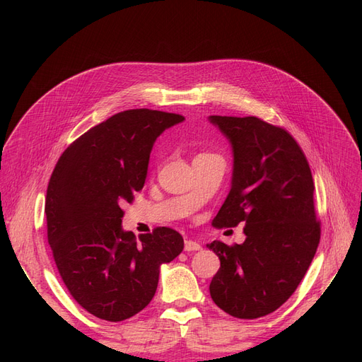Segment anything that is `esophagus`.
I'll return each instance as SVG.
<instances>
[{"label": "esophagus", "mask_w": 362, "mask_h": 362, "mask_svg": "<svg viewBox=\"0 0 362 362\" xmlns=\"http://www.w3.org/2000/svg\"><path fill=\"white\" fill-rule=\"evenodd\" d=\"M201 245L198 242H194V240H185L184 243V250L185 252H193V250H199Z\"/></svg>", "instance_id": "obj_1"}]
</instances>
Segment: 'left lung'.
<instances>
[{"mask_svg":"<svg viewBox=\"0 0 362 362\" xmlns=\"http://www.w3.org/2000/svg\"><path fill=\"white\" fill-rule=\"evenodd\" d=\"M233 148L231 190L216 228L245 223L246 240L206 245L221 259L210 284L218 308L237 319L276 311L298 288L320 242L310 164L290 133L255 116H210Z\"/></svg>","mask_w":362,"mask_h":362,"instance_id":"1","label":"left lung"}]
</instances>
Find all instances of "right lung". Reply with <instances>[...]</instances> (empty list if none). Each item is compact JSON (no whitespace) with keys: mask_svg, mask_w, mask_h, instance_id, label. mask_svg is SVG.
Returning a JSON list of instances; mask_svg holds the SVG:
<instances>
[{"mask_svg":"<svg viewBox=\"0 0 362 362\" xmlns=\"http://www.w3.org/2000/svg\"><path fill=\"white\" fill-rule=\"evenodd\" d=\"M184 116L148 108L120 112L68 146L45 199L48 243L64 286L98 319L122 322L152 300L160 266L184 240L160 226L140 235L122 229L125 202L144 189L157 137Z\"/></svg>","mask_w":362,"mask_h":362,"instance_id":"add662e5","label":"right lung"}]
</instances>
